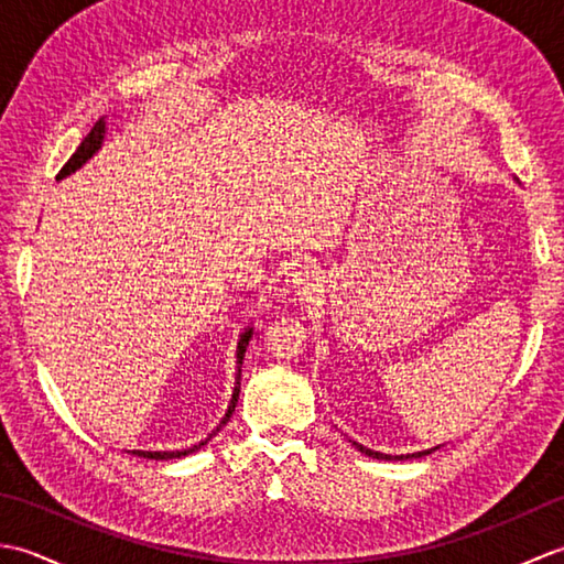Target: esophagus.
Listing matches in <instances>:
<instances>
[{"label":"esophagus","instance_id":"34e87169","mask_svg":"<svg viewBox=\"0 0 564 564\" xmlns=\"http://www.w3.org/2000/svg\"><path fill=\"white\" fill-rule=\"evenodd\" d=\"M285 289H289L295 297L313 295L315 289H317V279H315L313 267H307V263H301V267H295L289 273V279H285Z\"/></svg>","mask_w":564,"mask_h":564}]
</instances>
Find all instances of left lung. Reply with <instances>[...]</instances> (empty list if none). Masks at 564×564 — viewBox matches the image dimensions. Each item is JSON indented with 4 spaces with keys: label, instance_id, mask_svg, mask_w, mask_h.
<instances>
[{
    "label": "left lung",
    "instance_id": "1",
    "mask_svg": "<svg viewBox=\"0 0 564 564\" xmlns=\"http://www.w3.org/2000/svg\"><path fill=\"white\" fill-rule=\"evenodd\" d=\"M354 446L361 451L364 455H370V458H378V460H392V455H386V453H378V451H370V448H366V446H361V443H356L354 441ZM426 453H431V451H419V453H406V455H400L398 460H404V458H422V455H426Z\"/></svg>",
    "mask_w": 564,
    "mask_h": 564
}]
</instances>
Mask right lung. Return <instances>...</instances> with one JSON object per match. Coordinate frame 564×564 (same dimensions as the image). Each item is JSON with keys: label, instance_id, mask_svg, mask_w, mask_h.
<instances>
[{"label": "right lung", "instance_id": "obj_1", "mask_svg": "<svg viewBox=\"0 0 564 564\" xmlns=\"http://www.w3.org/2000/svg\"><path fill=\"white\" fill-rule=\"evenodd\" d=\"M104 133H106V121H104V118H99V121L94 123V128L89 130V135L82 140V145L77 148V152L72 154V158L67 160V164L63 166V170H59L57 178H65V176H69L72 172H77L79 166H82L84 162H87V160L91 158V154L101 148ZM251 334H254V329H251V327L245 329L242 337H239V341H237V378H235V390H232V400H230V406H227V412H225V416H223L220 426L215 429L206 441H200L198 446H191V448H184V451H133V455H140V458H150V460H172V458H182V455H188V453L198 451L200 446H206V443H208L215 434H218V431L227 424V419L232 416L235 406H237V398H239V378H242V358H245V351H247V346H249Z\"/></svg>", "mask_w": 564, "mask_h": 564}]
</instances>
